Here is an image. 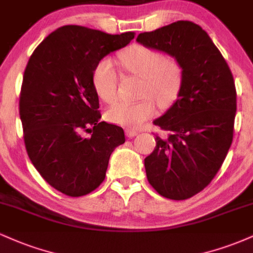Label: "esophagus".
Here are the masks:
<instances>
[{"instance_id": "obj_1", "label": "esophagus", "mask_w": 253, "mask_h": 253, "mask_svg": "<svg viewBox=\"0 0 253 253\" xmlns=\"http://www.w3.org/2000/svg\"><path fill=\"white\" fill-rule=\"evenodd\" d=\"M138 130L136 129H127L126 130V134H127V136H128V138H133V136H135V135H138Z\"/></svg>"}]
</instances>
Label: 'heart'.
I'll list each match as a JSON object with an SVG mask.
<instances>
[{"instance_id":"obj_1","label":"heart","mask_w":253,"mask_h":253,"mask_svg":"<svg viewBox=\"0 0 253 253\" xmlns=\"http://www.w3.org/2000/svg\"><path fill=\"white\" fill-rule=\"evenodd\" d=\"M124 70L143 78L140 96L136 102H118L106 113L107 120L129 128H138L156 114V103L168 108L176 101L183 81L181 64L159 51L143 45H130L119 53ZM91 82L97 96L104 102H114L118 95V72L109 58L95 65Z\"/></svg>"}]
</instances>
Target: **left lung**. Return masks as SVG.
<instances>
[{"label": "left lung", "mask_w": 253, "mask_h": 253, "mask_svg": "<svg viewBox=\"0 0 253 253\" xmlns=\"http://www.w3.org/2000/svg\"><path fill=\"white\" fill-rule=\"evenodd\" d=\"M136 42L175 57L182 66L178 98L153 121L168 134L156 135L145 170L159 195L187 200L210 184L231 147L237 112L233 75L210 36L191 21L144 32Z\"/></svg>", "instance_id": "8db88e82"}]
</instances>
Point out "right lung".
Returning <instances> with one entry per match:
<instances>
[{
  "label": "right lung",
  "instance_id": "1",
  "mask_svg": "<svg viewBox=\"0 0 253 253\" xmlns=\"http://www.w3.org/2000/svg\"><path fill=\"white\" fill-rule=\"evenodd\" d=\"M134 36L63 26L28 60L19 101L26 151L42 178L65 195L78 197L96 189L112 152L125 143L120 126L100 121L91 75L98 60Z\"/></svg>",
  "mask_w": 253,
  "mask_h": 253
}]
</instances>
